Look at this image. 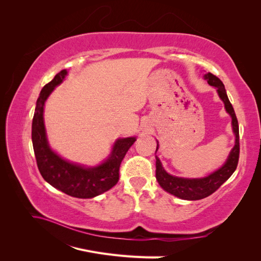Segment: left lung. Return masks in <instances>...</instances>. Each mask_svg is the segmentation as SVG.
Segmentation results:
<instances>
[{
    "label": "left lung",
    "instance_id": "8db88e82",
    "mask_svg": "<svg viewBox=\"0 0 261 261\" xmlns=\"http://www.w3.org/2000/svg\"><path fill=\"white\" fill-rule=\"evenodd\" d=\"M204 80L208 82L210 86L217 88L219 97L224 102L226 112L232 117L233 132L235 134V146L231 150L226 162L216 172L211 173L208 176L202 178H184L173 176L165 171L159 160L155 155V177L160 186L168 193L174 195L180 199L186 200H199L210 196L215 193L217 189L222 185L225 180L230 178L234 171L238 168L239 158H240V133H239V122L236 118L234 109L224 88L223 83L221 82L217 76L211 73L204 75ZM159 145H156V150ZM155 150V152H156Z\"/></svg>",
    "mask_w": 261,
    "mask_h": 261
}]
</instances>
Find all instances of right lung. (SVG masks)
Wrapping results in <instances>:
<instances>
[{
  "instance_id": "right-lung-1",
  "label": "right lung",
  "mask_w": 261,
  "mask_h": 261,
  "mask_svg": "<svg viewBox=\"0 0 261 261\" xmlns=\"http://www.w3.org/2000/svg\"><path fill=\"white\" fill-rule=\"evenodd\" d=\"M67 70L63 69L46 84L39 96L33 118L34 151L38 169L42 177L59 191L76 198H92L112 188L120 178V165L136 137L120 138L115 141L112 152L98 167L85 168L70 163L55 153L48 144L43 122V108L53 89L60 85Z\"/></svg>"
}]
</instances>
